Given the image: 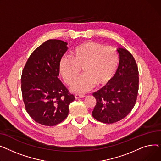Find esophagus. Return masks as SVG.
Returning a JSON list of instances; mask_svg holds the SVG:
<instances>
[{
  "mask_svg": "<svg viewBox=\"0 0 161 161\" xmlns=\"http://www.w3.org/2000/svg\"><path fill=\"white\" fill-rule=\"evenodd\" d=\"M85 96L83 95V94H79V93H76L75 94V98L77 99H80V98H83Z\"/></svg>",
  "mask_w": 161,
  "mask_h": 161,
  "instance_id": "34e87169",
  "label": "esophagus"
}]
</instances>
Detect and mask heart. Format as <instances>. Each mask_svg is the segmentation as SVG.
Segmentation results:
<instances>
[{"label":"heart","instance_id":"1","mask_svg":"<svg viewBox=\"0 0 161 161\" xmlns=\"http://www.w3.org/2000/svg\"><path fill=\"white\" fill-rule=\"evenodd\" d=\"M71 59L64 57L59 64V72L64 81L70 84L82 69L83 75L71 85V91L84 93L94 84L97 86L107 84L116 71L119 56L113 47L97 42H86L77 46L71 53Z\"/></svg>","mask_w":161,"mask_h":161}]
</instances>
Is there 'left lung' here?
<instances>
[{
  "label": "left lung",
  "instance_id": "8db88e82",
  "mask_svg": "<svg viewBox=\"0 0 161 161\" xmlns=\"http://www.w3.org/2000/svg\"><path fill=\"white\" fill-rule=\"evenodd\" d=\"M117 51L119 62L115 75L108 84L93 93L97 103L92 116L105 124L126 117L135 105L138 92V69L134 57L125 49Z\"/></svg>",
  "mask_w": 161,
  "mask_h": 161
}]
</instances>
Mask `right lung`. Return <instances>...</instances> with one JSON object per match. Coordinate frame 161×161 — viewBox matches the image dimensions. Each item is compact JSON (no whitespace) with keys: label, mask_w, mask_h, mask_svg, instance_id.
I'll use <instances>...</instances> for the list:
<instances>
[{"label":"right lung","mask_w":161,"mask_h":161,"mask_svg":"<svg viewBox=\"0 0 161 161\" xmlns=\"http://www.w3.org/2000/svg\"><path fill=\"white\" fill-rule=\"evenodd\" d=\"M68 43L49 40L28 58L21 75V91L28 114L37 123L54 126L68 116L75 97L58 78L59 64Z\"/></svg>","instance_id":"add662e5"}]
</instances>
